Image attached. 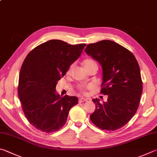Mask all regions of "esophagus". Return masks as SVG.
Here are the masks:
<instances>
[{
  "label": "esophagus",
  "mask_w": 157,
  "mask_h": 157,
  "mask_svg": "<svg viewBox=\"0 0 157 157\" xmlns=\"http://www.w3.org/2000/svg\"><path fill=\"white\" fill-rule=\"evenodd\" d=\"M87 101V99L84 98H80L79 99V103H82V102H84V101Z\"/></svg>",
  "instance_id": "esophagus-1"
}]
</instances>
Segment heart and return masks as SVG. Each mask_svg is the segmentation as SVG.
I'll return each instance as SVG.
<instances>
[{"label":"heart","instance_id":"heart-1","mask_svg":"<svg viewBox=\"0 0 157 157\" xmlns=\"http://www.w3.org/2000/svg\"><path fill=\"white\" fill-rule=\"evenodd\" d=\"M83 64H84V66L85 67V69H86V70H88V69H90V68L93 67H95V66L98 67V65H97L96 62L94 61L93 59H84V62H83ZM73 67V64L71 65L69 70H68V72L70 73L71 71V70H72ZM79 90H80L81 92H82V93L86 92V90H85V88H84V87L83 86H79Z\"/></svg>","mask_w":157,"mask_h":157}]
</instances>
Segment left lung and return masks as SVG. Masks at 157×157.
<instances>
[{
	"mask_svg": "<svg viewBox=\"0 0 157 157\" xmlns=\"http://www.w3.org/2000/svg\"><path fill=\"white\" fill-rule=\"evenodd\" d=\"M85 52L101 64L100 93L108 96L102 104L99 99H93L96 108L90 120L101 130L119 129L132 118L139 106L143 83L138 62L129 50L108 40L88 44Z\"/></svg>",
	"mask_w": 157,
	"mask_h": 157,
	"instance_id": "left-lung-1",
	"label": "left lung"
}]
</instances>
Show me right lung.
I'll return each instance as SVG.
<instances>
[{
	"label": "right lung",
	"mask_w": 157,
	"mask_h": 157,
	"mask_svg": "<svg viewBox=\"0 0 157 157\" xmlns=\"http://www.w3.org/2000/svg\"><path fill=\"white\" fill-rule=\"evenodd\" d=\"M86 45L51 40L34 48L25 58L18 94L25 117L36 129L47 133L59 130L66 124L71 108L78 104L77 97H61L56 87Z\"/></svg>",
	"instance_id": "obj_1"
}]
</instances>
